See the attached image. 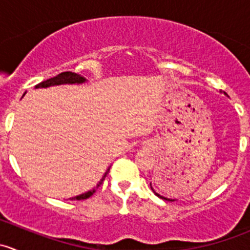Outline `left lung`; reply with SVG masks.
Returning <instances> with one entry per match:
<instances>
[{"label":"left lung","mask_w":250,"mask_h":250,"mask_svg":"<svg viewBox=\"0 0 250 250\" xmlns=\"http://www.w3.org/2000/svg\"><path fill=\"white\" fill-rule=\"evenodd\" d=\"M150 185H151V184H150ZM151 190H152V191H153V193H155V195H156V196H157V197L162 198V200H166V201H174V200H170V198H166V197H163V196H161V195H160V193H157V192H156V191H155V190H153V188H152V186H151Z\"/></svg>","instance_id":"8db88e82"}]
</instances>
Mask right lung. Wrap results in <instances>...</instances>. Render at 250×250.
I'll return each mask as SVG.
<instances>
[{
  "instance_id": "1",
  "label": "right lung",
  "mask_w": 250,
  "mask_h": 250,
  "mask_svg": "<svg viewBox=\"0 0 250 250\" xmlns=\"http://www.w3.org/2000/svg\"><path fill=\"white\" fill-rule=\"evenodd\" d=\"M85 82V78L83 76H81V75L78 74H75V72H71V71H66V72H62V74L57 75L55 77L53 78H49V80L47 81H43V82L39 83V84L36 85V88H47V87H50V85H59V84H74V83H83ZM110 172V169H107L106 172H105L104 176H103L102 179H100L99 183L97 184V186L95 188H93L92 190H89L88 192H84L82 193V195H78V196H75V197L70 198L71 201L74 200H77V201H81V200H87V198H89L90 196L93 195V193L97 191V188H99L100 185L103 184V181L105 180V176L107 175V173Z\"/></svg>"
}]
</instances>
